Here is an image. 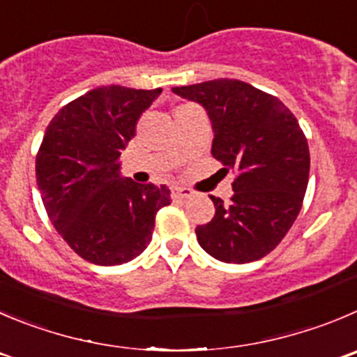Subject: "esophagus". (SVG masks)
Returning a JSON list of instances; mask_svg holds the SVG:
<instances>
[{"label": "esophagus", "mask_w": 357, "mask_h": 357, "mask_svg": "<svg viewBox=\"0 0 357 357\" xmlns=\"http://www.w3.org/2000/svg\"><path fill=\"white\" fill-rule=\"evenodd\" d=\"M172 192H173V196H175V198H178V199H191L192 196H195V192L191 191V189H188V188H172Z\"/></svg>", "instance_id": "34e87169"}]
</instances>
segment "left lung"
<instances>
[{
  "label": "left lung",
  "mask_w": 357,
  "mask_h": 357,
  "mask_svg": "<svg viewBox=\"0 0 357 357\" xmlns=\"http://www.w3.org/2000/svg\"><path fill=\"white\" fill-rule=\"evenodd\" d=\"M212 122V155L236 172L229 203L196 227L198 243L222 263H252L280 243L300 213L310 172L307 138L289 108L250 84L217 79L173 87Z\"/></svg>",
  "instance_id": "obj_1"
}]
</instances>
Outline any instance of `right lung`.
Segmentation results:
<instances>
[{
  "mask_svg": "<svg viewBox=\"0 0 357 357\" xmlns=\"http://www.w3.org/2000/svg\"><path fill=\"white\" fill-rule=\"evenodd\" d=\"M161 89L103 86L61 108L36 155V184L64 242L100 266L128 263L147 249L166 185L121 175V152Z\"/></svg>",
  "mask_w": 357,
  "mask_h": 357,
  "instance_id": "right-lung-1",
  "label": "right lung"
}]
</instances>
